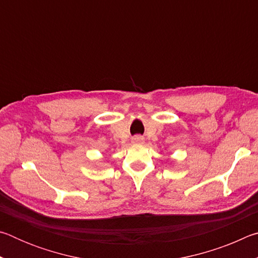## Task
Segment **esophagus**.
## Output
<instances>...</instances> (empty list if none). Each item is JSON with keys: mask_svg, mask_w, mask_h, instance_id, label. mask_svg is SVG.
<instances>
[{"mask_svg": "<svg viewBox=\"0 0 258 258\" xmlns=\"http://www.w3.org/2000/svg\"><path fill=\"white\" fill-rule=\"evenodd\" d=\"M133 142H135V143H141V142H142V139L139 138V137H135V138L133 139Z\"/></svg>", "mask_w": 258, "mask_h": 258, "instance_id": "34e87169", "label": "esophagus"}]
</instances>
